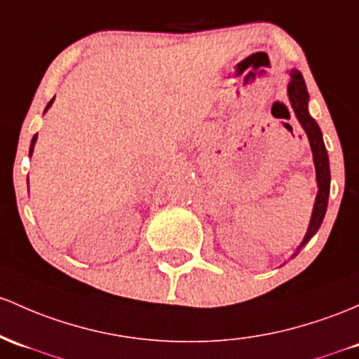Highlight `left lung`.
I'll return each instance as SVG.
<instances>
[{
    "instance_id": "1",
    "label": "left lung",
    "mask_w": 359,
    "mask_h": 359,
    "mask_svg": "<svg viewBox=\"0 0 359 359\" xmlns=\"http://www.w3.org/2000/svg\"><path fill=\"white\" fill-rule=\"evenodd\" d=\"M290 76H291V81L288 85L290 104L291 107H293V112L294 116H297V119L300 121L302 128L305 129L306 136H309L310 148H312V153H313L315 173H317V186H318V192H317V198H315L309 230H306V235L305 238H303L302 245L298 247L297 252L293 254L294 257V255L300 252L302 247L305 245V243L309 242L315 233H317V230L320 228L322 222H324L327 203H329L330 168H329V155H327L324 140H322V131L309 112V92H306L305 80H303L300 71L297 69H291Z\"/></svg>"
}]
</instances>
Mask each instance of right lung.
<instances>
[{"label": "right lung", "mask_w": 359, "mask_h": 359, "mask_svg": "<svg viewBox=\"0 0 359 359\" xmlns=\"http://www.w3.org/2000/svg\"><path fill=\"white\" fill-rule=\"evenodd\" d=\"M53 100H54V98H53ZM53 100H50V102H49V104H47V107H46V110H47V109H49V107H50V105H53ZM46 110H44V112H46ZM35 141H37V135H35V136L32 137V143H30V151H29V155H30V156H32V153H34V147H35ZM27 182H29V179H27Z\"/></svg>", "instance_id": "obj_1"}]
</instances>
